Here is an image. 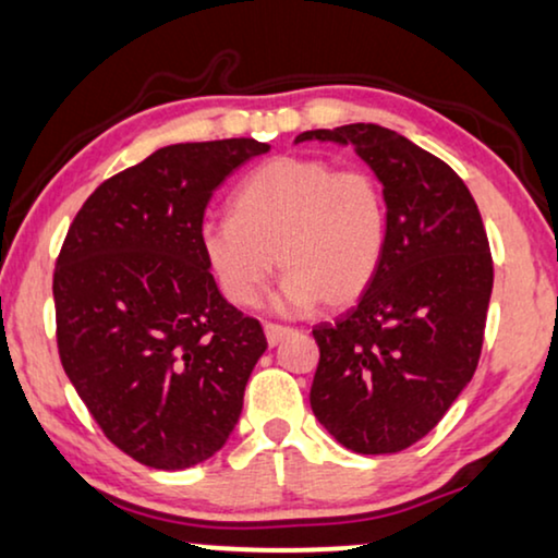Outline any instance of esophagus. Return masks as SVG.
I'll list each match as a JSON object with an SVG mask.
<instances>
[{
  "instance_id": "1",
  "label": "esophagus",
  "mask_w": 558,
  "mask_h": 558,
  "mask_svg": "<svg viewBox=\"0 0 558 558\" xmlns=\"http://www.w3.org/2000/svg\"><path fill=\"white\" fill-rule=\"evenodd\" d=\"M264 332H266V341H269V345H279L281 341H284V338L289 336V330L287 325H277V323H266L264 325Z\"/></svg>"
}]
</instances>
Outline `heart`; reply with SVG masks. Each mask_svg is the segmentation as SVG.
Returning a JSON list of instances; mask_svg holds the SVG:
<instances>
[{
	"label": "heart",
	"mask_w": 558,
	"mask_h": 558,
	"mask_svg": "<svg viewBox=\"0 0 558 558\" xmlns=\"http://www.w3.org/2000/svg\"><path fill=\"white\" fill-rule=\"evenodd\" d=\"M233 217L202 226V248L222 294L241 307L262 300L274 269L287 274L274 307L300 315L317 302L349 307L379 271L389 209L379 179L320 158L281 156L233 194Z\"/></svg>",
	"instance_id": "obj_1"
}]
</instances>
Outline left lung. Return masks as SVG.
Segmentation results:
<instances>
[{
    "mask_svg": "<svg viewBox=\"0 0 558 558\" xmlns=\"http://www.w3.org/2000/svg\"><path fill=\"white\" fill-rule=\"evenodd\" d=\"M351 146L385 186L387 251L359 305L320 323L310 404L338 444L397 453L436 428L480 364L492 253L472 192L451 166L372 122L294 143Z\"/></svg>",
    "mask_w": 558,
    "mask_h": 558,
    "instance_id": "8db88e82",
    "label": "left lung"
}]
</instances>
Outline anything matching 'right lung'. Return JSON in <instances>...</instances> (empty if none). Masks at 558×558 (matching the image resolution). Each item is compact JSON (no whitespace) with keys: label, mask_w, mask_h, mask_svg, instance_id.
I'll return each instance as SVG.
<instances>
[{"label":"right lung","mask_w":558,"mask_h":558,"mask_svg":"<svg viewBox=\"0 0 558 558\" xmlns=\"http://www.w3.org/2000/svg\"><path fill=\"white\" fill-rule=\"evenodd\" d=\"M253 137L177 143L114 173L71 222L53 274L63 372L120 451L150 469L202 464L226 446L262 323L215 284L202 248L213 192Z\"/></svg>","instance_id":"1"}]
</instances>
